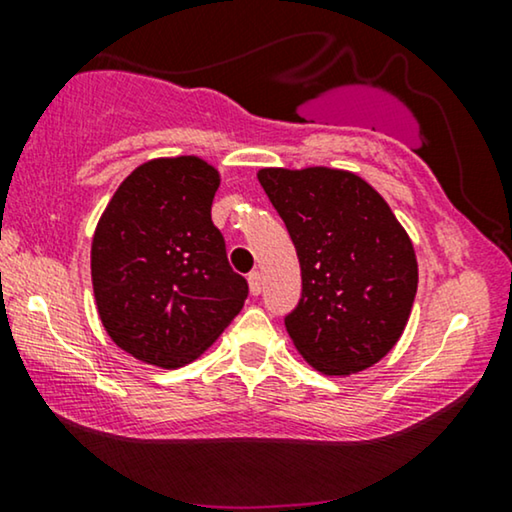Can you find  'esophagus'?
<instances>
[{
  "label": "esophagus",
  "mask_w": 512,
  "mask_h": 512,
  "mask_svg": "<svg viewBox=\"0 0 512 512\" xmlns=\"http://www.w3.org/2000/svg\"><path fill=\"white\" fill-rule=\"evenodd\" d=\"M247 282H249L251 296H258V293H261V289H263V275H261V272H249Z\"/></svg>",
  "instance_id": "34e87169"
}]
</instances>
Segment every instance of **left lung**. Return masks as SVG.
Instances as JSON below:
<instances>
[{"mask_svg": "<svg viewBox=\"0 0 512 512\" xmlns=\"http://www.w3.org/2000/svg\"><path fill=\"white\" fill-rule=\"evenodd\" d=\"M300 261L303 293L284 317L293 345L324 375H349L401 338L417 293L412 242L387 202L352 172L261 170Z\"/></svg>", "mask_w": 512, "mask_h": 512, "instance_id": "obj_1", "label": "left lung"}]
</instances>
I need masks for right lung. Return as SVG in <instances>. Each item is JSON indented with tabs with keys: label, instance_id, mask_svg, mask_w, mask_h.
<instances>
[{
	"label": "right lung",
	"instance_id": "obj_1",
	"mask_svg": "<svg viewBox=\"0 0 512 512\" xmlns=\"http://www.w3.org/2000/svg\"><path fill=\"white\" fill-rule=\"evenodd\" d=\"M216 188L219 172L205 160H151L118 186L97 223V312L111 340L139 361L179 368L198 359L249 296L212 223Z\"/></svg>",
	"mask_w": 512,
	"mask_h": 512
}]
</instances>
